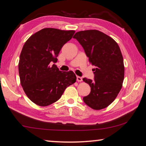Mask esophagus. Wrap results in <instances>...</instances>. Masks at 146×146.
<instances>
[{"mask_svg":"<svg viewBox=\"0 0 146 146\" xmlns=\"http://www.w3.org/2000/svg\"><path fill=\"white\" fill-rule=\"evenodd\" d=\"M76 80H77L78 82H82V78L80 77V76H76Z\"/></svg>","mask_w":146,"mask_h":146,"instance_id":"34e87169","label":"esophagus"}]
</instances>
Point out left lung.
Wrapping results in <instances>:
<instances>
[{"mask_svg":"<svg viewBox=\"0 0 146 146\" xmlns=\"http://www.w3.org/2000/svg\"><path fill=\"white\" fill-rule=\"evenodd\" d=\"M73 38L81 44L95 67L94 80L83 78L91 87L90 93L83 100L93 110H102L115 100L122 88L124 65L120 48L111 37L95 29L76 32Z\"/></svg>","mask_w":146,"mask_h":146,"instance_id":"8db88e82","label":"left lung"}]
</instances>
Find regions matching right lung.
<instances>
[{
	"mask_svg": "<svg viewBox=\"0 0 146 146\" xmlns=\"http://www.w3.org/2000/svg\"><path fill=\"white\" fill-rule=\"evenodd\" d=\"M74 30L44 28L29 37L20 55L19 73L22 87L35 104L47 106L57 101L66 88L76 82L72 71H60L55 63L61 48Z\"/></svg>",
	"mask_w": 146,
	"mask_h": 146,
	"instance_id": "right-lung-1",
	"label": "right lung"
}]
</instances>
